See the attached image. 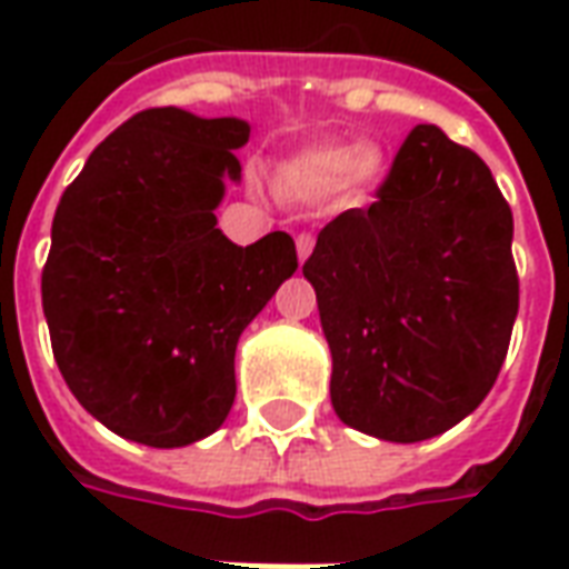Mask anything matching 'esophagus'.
Wrapping results in <instances>:
<instances>
[{
  "instance_id": "esophagus-1",
  "label": "esophagus",
  "mask_w": 569,
  "mask_h": 569,
  "mask_svg": "<svg viewBox=\"0 0 569 569\" xmlns=\"http://www.w3.org/2000/svg\"><path fill=\"white\" fill-rule=\"evenodd\" d=\"M296 247H298V259L305 261L313 252V234H298L296 237Z\"/></svg>"
}]
</instances>
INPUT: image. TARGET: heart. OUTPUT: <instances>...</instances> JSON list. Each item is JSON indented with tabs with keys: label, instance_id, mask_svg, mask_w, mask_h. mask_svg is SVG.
I'll return each instance as SVG.
<instances>
[{
	"label": "heart",
	"instance_id": "1",
	"mask_svg": "<svg viewBox=\"0 0 569 569\" xmlns=\"http://www.w3.org/2000/svg\"><path fill=\"white\" fill-rule=\"evenodd\" d=\"M383 170V154L375 146L357 142H317L296 151L280 167V179L289 191L322 198L338 188H366Z\"/></svg>",
	"mask_w": 569,
	"mask_h": 569
}]
</instances>
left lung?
Segmentation results:
<instances>
[{"instance_id": "1", "label": "left lung", "mask_w": 569, "mask_h": 569, "mask_svg": "<svg viewBox=\"0 0 569 569\" xmlns=\"http://www.w3.org/2000/svg\"><path fill=\"white\" fill-rule=\"evenodd\" d=\"M332 350V408L383 441H423L490 393L518 317L512 210L476 151L418 124L366 210L305 261Z\"/></svg>"}]
</instances>
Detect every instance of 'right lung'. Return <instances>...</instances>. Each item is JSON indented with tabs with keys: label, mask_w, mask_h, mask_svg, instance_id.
I'll list each match as a JSON object with an SVG mask.
<instances>
[{
	"label": "right lung",
	"mask_w": 569,
	"mask_h": 569,
	"mask_svg": "<svg viewBox=\"0 0 569 569\" xmlns=\"http://www.w3.org/2000/svg\"><path fill=\"white\" fill-rule=\"evenodd\" d=\"M247 140L240 118L146 109L57 203L42 271L57 369L121 439L182 448L222 427L240 332L296 273L286 231L237 247L216 228Z\"/></svg>",
	"instance_id": "right-lung-1"
}]
</instances>
